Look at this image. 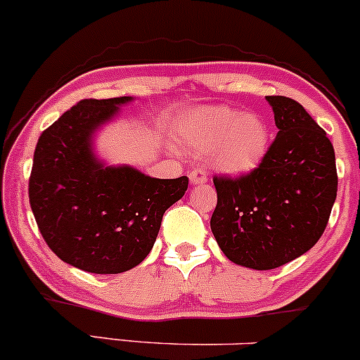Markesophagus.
Here are the masks:
<instances>
[{
	"label": "esophagus",
	"mask_w": 360,
	"mask_h": 360,
	"mask_svg": "<svg viewBox=\"0 0 360 360\" xmlns=\"http://www.w3.org/2000/svg\"><path fill=\"white\" fill-rule=\"evenodd\" d=\"M188 179H191L192 185H202L207 181V176H205V173L202 169H193V172H191V175H188Z\"/></svg>",
	"instance_id": "34e87169"
}]
</instances>
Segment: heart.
Segmentation results:
<instances>
[{"instance_id":"1","label":"heart","mask_w":360,"mask_h":360,"mask_svg":"<svg viewBox=\"0 0 360 360\" xmlns=\"http://www.w3.org/2000/svg\"><path fill=\"white\" fill-rule=\"evenodd\" d=\"M180 137L191 151L211 155L212 168L233 176L258 168L270 146V129L264 117L228 107L192 112L181 122Z\"/></svg>"}]
</instances>
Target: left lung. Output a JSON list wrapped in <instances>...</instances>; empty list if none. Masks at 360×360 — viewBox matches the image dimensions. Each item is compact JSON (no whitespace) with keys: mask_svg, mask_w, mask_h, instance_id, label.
I'll return each mask as SVG.
<instances>
[{"mask_svg":"<svg viewBox=\"0 0 360 360\" xmlns=\"http://www.w3.org/2000/svg\"><path fill=\"white\" fill-rule=\"evenodd\" d=\"M267 102L278 132L264 161L240 179L214 176V238L233 264L253 270L277 269L313 248L338 185L326 132L296 100Z\"/></svg>","mask_w":360,"mask_h":360,"instance_id":"left-lung-1","label":"left lung"}]
</instances>
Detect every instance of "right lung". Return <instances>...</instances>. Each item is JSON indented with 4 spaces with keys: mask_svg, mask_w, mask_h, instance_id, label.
I'll return each mask as SVG.
<instances>
[{
    "mask_svg": "<svg viewBox=\"0 0 360 360\" xmlns=\"http://www.w3.org/2000/svg\"><path fill=\"white\" fill-rule=\"evenodd\" d=\"M132 96L82 100L47 127L34 153L28 197L44 240L60 260L91 274H120L151 252L161 219L187 176L153 179L95 151L96 132Z\"/></svg>",
    "mask_w": 360,
    "mask_h": 360,
    "instance_id": "obj_1",
    "label": "right lung"
}]
</instances>
